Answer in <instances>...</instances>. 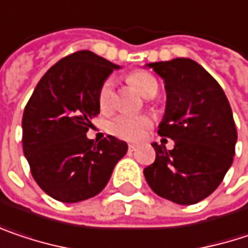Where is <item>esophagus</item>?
Listing matches in <instances>:
<instances>
[{
    "mask_svg": "<svg viewBox=\"0 0 248 248\" xmlns=\"http://www.w3.org/2000/svg\"><path fill=\"white\" fill-rule=\"evenodd\" d=\"M136 149H138V147L135 146V145H129V147H127L129 153H133V152H136Z\"/></svg>",
    "mask_w": 248,
    "mask_h": 248,
    "instance_id": "1",
    "label": "esophagus"
}]
</instances>
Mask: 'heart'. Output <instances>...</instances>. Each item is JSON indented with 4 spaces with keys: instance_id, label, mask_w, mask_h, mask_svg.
Instances as JSON below:
<instances>
[{
    "instance_id": "b5f03b06",
    "label": "heart",
    "mask_w": 248,
    "mask_h": 248,
    "mask_svg": "<svg viewBox=\"0 0 248 248\" xmlns=\"http://www.w3.org/2000/svg\"><path fill=\"white\" fill-rule=\"evenodd\" d=\"M129 82L147 98H152L157 93L159 83L157 79L146 71H136L129 77ZM112 91H113V79H106L99 91V105L102 109H108L112 101ZM150 119L146 116L138 115H119L113 118L108 124V130L113 136L127 140L136 142L143 138L146 130L150 127Z\"/></svg>"
}]
</instances>
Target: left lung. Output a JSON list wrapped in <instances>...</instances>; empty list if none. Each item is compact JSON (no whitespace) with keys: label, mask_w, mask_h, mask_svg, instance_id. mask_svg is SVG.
Masks as SVG:
<instances>
[{"label":"left lung","mask_w":248,"mask_h":248,"mask_svg":"<svg viewBox=\"0 0 248 248\" xmlns=\"http://www.w3.org/2000/svg\"><path fill=\"white\" fill-rule=\"evenodd\" d=\"M165 82L166 109L159 135L174 147L152 143L155 162L143 170L150 189L177 204L210 196L234 157L237 130L233 112L218 82L196 61L174 58L146 63Z\"/></svg>","instance_id":"1"}]
</instances>
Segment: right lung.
<instances>
[{"mask_svg": "<svg viewBox=\"0 0 248 248\" xmlns=\"http://www.w3.org/2000/svg\"><path fill=\"white\" fill-rule=\"evenodd\" d=\"M121 66L91 51L62 58L41 78L22 116V147L38 186L62 203L101 193L127 145L86 138L99 115V91Z\"/></svg>", "mask_w": 248, "mask_h": 248, "instance_id": "add662e5", "label": "right lung"}]
</instances>
